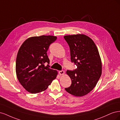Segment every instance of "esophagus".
<instances>
[{"instance_id": "esophagus-1", "label": "esophagus", "mask_w": 120, "mask_h": 120, "mask_svg": "<svg viewBox=\"0 0 120 120\" xmlns=\"http://www.w3.org/2000/svg\"><path fill=\"white\" fill-rule=\"evenodd\" d=\"M59 74L60 75H64V71H59Z\"/></svg>"}]
</instances>
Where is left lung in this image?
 <instances>
[{
    "mask_svg": "<svg viewBox=\"0 0 120 120\" xmlns=\"http://www.w3.org/2000/svg\"><path fill=\"white\" fill-rule=\"evenodd\" d=\"M70 49L71 62L77 65L74 71L66 73L71 80L66 91L75 97H82L96 86L102 72V64L95 42L88 36L77 34L64 36Z\"/></svg>",
    "mask_w": 120,
    "mask_h": 120,
    "instance_id": "1",
    "label": "left lung"
}]
</instances>
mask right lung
<instances>
[{
  "mask_svg": "<svg viewBox=\"0 0 120 120\" xmlns=\"http://www.w3.org/2000/svg\"><path fill=\"white\" fill-rule=\"evenodd\" d=\"M56 36L41 35L26 39L18 52L15 71L18 80L27 92L37 94L44 91L56 79L57 71L49 68L47 52Z\"/></svg>",
  "mask_w": 120,
  "mask_h": 120,
  "instance_id": "add662e5",
  "label": "right lung"
}]
</instances>
